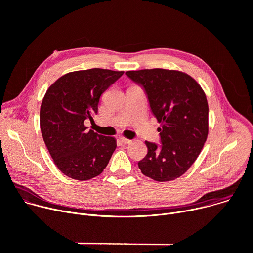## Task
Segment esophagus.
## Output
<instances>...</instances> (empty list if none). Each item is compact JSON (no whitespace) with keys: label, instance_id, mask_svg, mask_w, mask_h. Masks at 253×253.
Returning a JSON list of instances; mask_svg holds the SVG:
<instances>
[{"label":"esophagus","instance_id":"obj_1","mask_svg":"<svg viewBox=\"0 0 253 253\" xmlns=\"http://www.w3.org/2000/svg\"><path fill=\"white\" fill-rule=\"evenodd\" d=\"M119 139H120V141H121V142H123V143H125V144H129V143H131V142H132V140L127 139V138L123 137V136H120V137H119Z\"/></svg>","mask_w":253,"mask_h":253}]
</instances>
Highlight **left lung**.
I'll list each match as a JSON object with an SVG mask.
<instances>
[{"mask_svg":"<svg viewBox=\"0 0 253 253\" xmlns=\"http://www.w3.org/2000/svg\"><path fill=\"white\" fill-rule=\"evenodd\" d=\"M126 75L145 89L160 123L161 145L145 141L147 155L138 162L141 172L159 182L175 180L195 162L208 136V103L201 86L177 70L144 69Z\"/></svg>","mask_w":253,"mask_h":253,"instance_id":"8db88e82","label":"left lung"}]
</instances>
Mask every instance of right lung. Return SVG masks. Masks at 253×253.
<instances>
[{
  "label": "right lung",
  "mask_w": 253,
  "mask_h": 253,
  "mask_svg": "<svg viewBox=\"0 0 253 253\" xmlns=\"http://www.w3.org/2000/svg\"><path fill=\"white\" fill-rule=\"evenodd\" d=\"M124 72L93 68L70 72L47 90L40 109V127L55 165L66 176L85 181L100 175L117 147L114 137L87 131L101 95Z\"/></svg>",
  "instance_id": "1"
}]
</instances>
